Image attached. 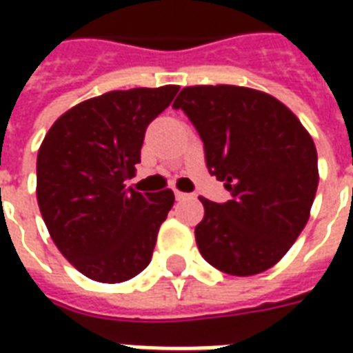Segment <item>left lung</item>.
<instances>
[{
    "label": "left lung",
    "instance_id": "1",
    "mask_svg": "<svg viewBox=\"0 0 353 353\" xmlns=\"http://www.w3.org/2000/svg\"><path fill=\"white\" fill-rule=\"evenodd\" d=\"M168 87L83 101L50 126L37 153V204L60 253L101 283L138 276L153 255L174 192L136 179L145 130L170 105Z\"/></svg>",
    "mask_w": 353,
    "mask_h": 353
}]
</instances>
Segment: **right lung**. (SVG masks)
<instances>
[{
  "instance_id": "add662e5",
  "label": "right lung",
  "mask_w": 353,
  "mask_h": 353,
  "mask_svg": "<svg viewBox=\"0 0 353 353\" xmlns=\"http://www.w3.org/2000/svg\"><path fill=\"white\" fill-rule=\"evenodd\" d=\"M177 108L204 141L210 174L225 181V202L202 200L194 236L221 272L253 276L295 244L318 189V154L289 109L252 88H185Z\"/></svg>"
}]
</instances>
